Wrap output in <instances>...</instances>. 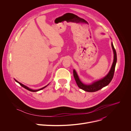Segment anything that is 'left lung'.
Returning <instances> with one entry per match:
<instances>
[{"instance_id":"left-lung-1","label":"left lung","mask_w":131,"mask_h":131,"mask_svg":"<svg viewBox=\"0 0 131 131\" xmlns=\"http://www.w3.org/2000/svg\"><path fill=\"white\" fill-rule=\"evenodd\" d=\"M111 46L112 48H113V52H114V61L113 65H112V66L110 68V70L108 73L107 74V75L104 77L103 78L97 80L96 81H94V82H93L91 84H85L83 83H82L76 71V70L73 69V77L74 79H75V81L77 83V84L78 85V87L80 88L81 89L86 91V92H96L97 91H99L102 89L103 88L107 86L109 84V83L111 82L114 77V74L115 70V67H116V64L117 63V53L116 51V50L114 47L113 42H111Z\"/></svg>"}]
</instances>
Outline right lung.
I'll return each mask as SVG.
<instances>
[{"label":"right lung","mask_w":131,"mask_h":131,"mask_svg":"<svg viewBox=\"0 0 131 131\" xmlns=\"http://www.w3.org/2000/svg\"><path fill=\"white\" fill-rule=\"evenodd\" d=\"M15 81H16V82H17L18 83H19L22 87H23L24 88H25V89H26V90H28V91H31V92H37V91H40V90H42V89H43L44 88H45L46 87H47V85H49V84L47 85H46V86H44V87H43V88H41V89H38V90H32V89H30V88H29L28 87H27V86H26V85H24V84H22L21 83H20V82H18L17 80H16L15 79Z\"/></svg>","instance_id":"1"}]
</instances>
